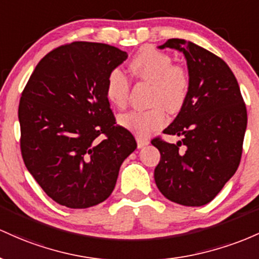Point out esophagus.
<instances>
[{"instance_id": "obj_1", "label": "esophagus", "mask_w": 259, "mask_h": 259, "mask_svg": "<svg viewBox=\"0 0 259 259\" xmlns=\"http://www.w3.org/2000/svg\"><path fill=\"white\" fill-rule=\"evenodd\" d=\"M136 139H137V145H138V148H143V147H145V145L149 144V139H148V138L137 137Z\"/></svg>"}]
</instances>
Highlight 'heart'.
Instances as JSON below:
<instances>
[{"instance_id": "1", "label": "heart", "mask_w": 259, "mask_h": 259, "mask_svg": "<svg viewBox=\"0 0 259 259\" xmlns=\"http://www.w3.org/2000/svg\"><path fill=\"white\" fill-rule=\"evenodd\" d=\"M130 69L141 80L152 84L150 104L147 110H132L118 117L124 130L138 137H147L166 123L165 109L176 112L185 105L190 89L188 75L181 67L172 66V60L164 52L145 46L135 55ZM105 94L112 105L126 106L130 94V80L118 68L112 69L106 78Z\"/></svg>"}]
</instances>
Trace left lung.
I'll list each match as a JSON object with an SVG mask.
<instances>
[{
	"instance_id": "8db88e82",
	"label": "left lung",
	"mask_w": 259,
	"mask_h": 259,
	"mask_svg": "<svg viewBox=\"0 0 259 259\" xmlns=\"http://www.w3.org/2000/svg\"><path fill=\"white\" fill-rule=\"evenodd\" d=\"M166 48L184 54L190 89L179 115L162 131L181 141H152L161 155L154 179L168 200L200 207L214 199L239 167L246 106L236 78L220 57L184 39L158 46ZM181 145L185 151L179 150Z\"/></svg>"
}]
</instances>
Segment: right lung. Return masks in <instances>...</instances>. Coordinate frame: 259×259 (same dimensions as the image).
I'll list each match as a JSON object with an SVG mask.
<instances>
[{
  "label": "right lung",
  "instance_id": "1",
  "mask_svg": "<svg viewBox=\"0 0 259 259\" xmlns=\"http://www.w3.org/2000/svg\"><path fill=\"white\" fill-rule=\"evenodd\" d=\"M128 55L115 46L75 41L37 63L20 98V149L50 198L72 209L109 198L136 139L116 126L106 78Z\"/></svg>",
  "mask_w": 259,
  "mask_h": 259
}]
</instances>
